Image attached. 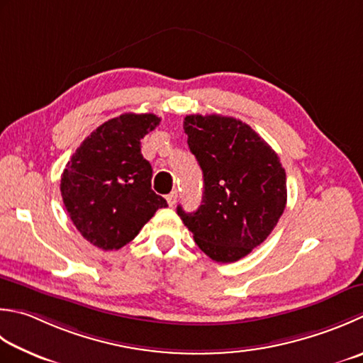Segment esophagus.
I'll list each match as a JSON object with an SVG mask.
<instances>
[{"label": "esophagus", "mask_w": 363, "mask_h": 363, "mask_svg": "<svg viewBox=\"0 0 363 363\" xmlns=\"http://www.w3.org/2000/svg\"><path fill=\"white\" fill-rule=\"evenodd\" d=\"M165 198H167V203H168V206H172V208H173V206H174V204H176V201H177V191H176V190H173L172 194H168Z\"/></svg>", "instance_id": "obj_1"}]
</instances>
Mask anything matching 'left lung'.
I'll use <instances>...</instances> for the list:
<instances>
[{
  "mask_svg": "<svg viewBox=\"0 0 363 363\" xmlns=\"http://www.w3.org/2000/svg\"><path fill=\"white\" fill-rule=\"evenodd\" d=\"M190 152L201 167L203 204L177 216L211 259L234 262L264 242L286 206L279 155L250 125L220 115L184 119Z\"/></svg>",
  "mask_w": 363,
  "mask_h": 363,
  "instance_id": "left-lung-1",
  "label": "left lung"
}]
</instances>
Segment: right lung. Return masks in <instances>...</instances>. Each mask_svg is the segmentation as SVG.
<instances>
[{"label": "right lung", "instance_id": "obj_1", "mask_svg": "<svg viewBox=\"0 0 363 363\" xmlns=\"http://www.w3.org/2000/svg\"><path fill=\"white\" fill-rule=\"evenodd\" d=\"M160 124L152 113L108 119L77 149L61 174L67 214L82 236L102 250L129 244L167 201L151 189L152 168L141 138Z\"/></svg>", "mask_w": 363, "mask_h": 363}]
</instances>
